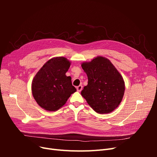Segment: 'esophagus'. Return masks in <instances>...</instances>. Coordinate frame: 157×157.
<instances>
[{
  "label": "esophagus",
  "instance_id": "obj_1",
  "mask_svg": "<svg viewBox=\"0 0 157 157\" xmlns=\"http://www.w3.org/2000/svg\"><path fill=\"white\" fill-rule=\"evenodd\" d=\"M77 90L78 92L81 91V90H82V85H79V86H78L77 87Z\"/></svg>",
  "mask_w": 157,
  "mask_h": 157
}]
</instances>
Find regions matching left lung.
Masks as SVG:
<instances>
[{
  "label": "left lung",
  "mask_w": 157,
  "mask_h": 157,
  "mask_svg": "<svg viewBox=\"0 0 157 157\" xmlns=\"http://www.w3.org/2000/svg\"><path fill=\"white\" fill-rule=\"evenodd\" d=\"M86 73L88 85L82 96L88 105L99 114L110 113L120 105L124 96V79L110 60L98 56L90 62L81 64Z\"/></svg>",
  "instance_id": "1"
}]
</instances>
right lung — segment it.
Masks as SVG:
<instances>
[{"mask_svg": "<svg viewBox=\"0 0 157 157\" xmlns=\"http://www.w3.org/2000/svg\"><path fill=\"white\" fill-rule=\"evenodd\" d=\"M71 62L64 57L49 59L33 79V96L40 107L48 111H56L63 106L71 95L77 91L67 77Z\"/></svg>", "mask_w": 157, "mask_h": 157, "instance_id": "right-lung-1", "label": "right lung"}]
</instances>
